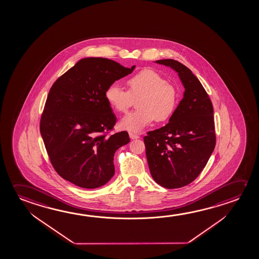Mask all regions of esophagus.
Segmentation results:
<instances>
[{"instance_id": "1", "label": "esophagus", "mask_w": 259, "mask_h": 259, "mask_svg": "<svg viewBox=\"0 0 259 259\" xmlns=\"http://www.w3.org/2000/svg\"><path fill=\"white\" fill-rule=\"evenodd\" d=\"M129 136H130V138H131L132 140L140 138V136H138V135H136L135 133H129Z\"/></svg>"}]
</instances>
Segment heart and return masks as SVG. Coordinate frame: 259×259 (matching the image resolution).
Wrapping results in <instances>:
<instances>
[{"label": "heart", "mask_w": 259, "mask_h": 259, "mask_svg": "<svg viewBox=\"0 0 259 259\" xmlns=\"http://www.w3.org/2000/svg\"><path fill=\"white\" fill-rule=\"evenodd\" d=\"M128 90L118 84L108 85L105 98L109 106L119 113H125L134 100L137 110L120 120V127L130 132H141L155 121L164 122L174 115L178 105V92L174 85L153 69H144L126 80Z\"/></svg>", "instance_id": "1"}]
</instances>
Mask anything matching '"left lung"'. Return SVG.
Masks as SVG:
<instances>
[{
	"label": "left lung",
	"mask_w": 259,
	"mask_h": 259,
	"mask_svg": "<svg viewBox=\"0 0 259 259\" xmlns=\"http://www.w3.org/2000/svg\"><path fill=\"white\" fill-rule=\"evenodd\" d=\"M155 62L178 73L185 91L169 123L144 136L146 158L151 175L159 185L182 188L199 176L215 148L213 106L190 68L170 59Z\"/></svg>",
	"instance_id": "8db88e82"
}]
</instances>
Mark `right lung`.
<instances>
[{"label": "right lung", "mask_w": 259, "mask_h": 259, "mask_svg": "<svg viewBox=\"0 0 259 259\" xmlns=\"http://www.w3.org/2000/svg\"><path fill=\"white\" fill-rule=\"evenodd\" d=\"M135 68L104 58H85L51 87L40 134L56 171L76 186L99 188L115 174L114 155L130 138L126 131L106 136L116 117L105 92Z\"/></svg>", "instance_id": "right-lung-1"}]
</instances>
